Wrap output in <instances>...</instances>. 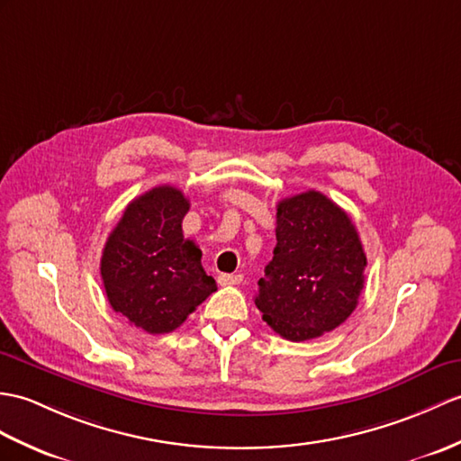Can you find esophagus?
Masks as SVG:
<instances>
[{"label":"esophagus","instance_id":"obj_1","mask_svg":"<svg viewBox=\"0 0 461 461\" xmlns=\"http://www.w3.org/2000/svg\"><path fill=\"white\" fill-rule=\"evenodd\" d=\"M243 281V275H226V273H221L220 276H218V283L221 285V286H226V285H240Z\"/></svg>","mask_w":461,"mask_h":461}]
</instances>
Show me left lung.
<instances>
[{
	"mask_svg": "<svg viewBox=\"0 0 461 461\" xmlns=\"http://www.w3.org/2000/svg\"><path fill=\"white\" fill-rule=\"evenodd\" d=\"M276 248L255 304L276 334L304 341L344 324L363 291L367 257L348 213L322 192L276 204Z\"/></svg>",
	"mask_w": 461,
	"mask_h": 461,
	"instance_id": "left-lung-1",
	"label": "left lung"
}]
</instances>
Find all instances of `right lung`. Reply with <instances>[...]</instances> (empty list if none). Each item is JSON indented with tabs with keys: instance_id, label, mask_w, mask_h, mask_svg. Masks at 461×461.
<instances>
[{
	"instance_id": "add662e5",
	"label": "right lung",
	"mask_w": 461,
	"mask_h": 461,
	"mask_svg": "<svg viewBox=\"0 0 461 461\" xmlns=\"http://www.w3.org/2000/svg\"><path fill=\"white\" fill-rule=\"evenodd\" d=\"M190 202L175 186H157L125 208L102 251L100 273L115 312L147 334H168L218 291L202 251L185 240Z\"/></svg>"
}]
</instances>
